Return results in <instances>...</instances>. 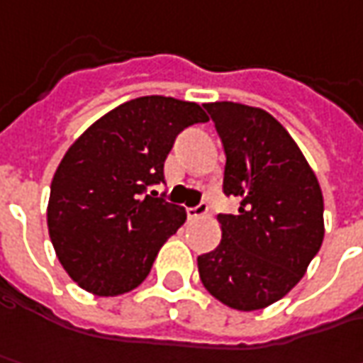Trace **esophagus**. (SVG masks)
I'll return each mask as SVG.
<instances>
[{
	"label": "esophagus",
	"mask_w": 363,
	"mask_h": 363,
	"mask_svg": "<svg viewBox=\"0 0 363 363\" xmlns=\"http://www.w3.org/2000/svg\"><path fill=\"white\" fill-rule=\"evenodd\" d=\"M206 213H208V206L203 203V205H196V206H189L186 208V217L193 220V219H201V217H206Z\"/></svg>",
	"instance_id": "obj_1"
}]
</instances>
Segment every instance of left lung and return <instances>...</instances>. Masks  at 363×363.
<instances>
[{
  "label": "left lung",
  "mask_w": 363,
  "mask_h": 363,
  "mask_svg": "<svg viewBox=\"0 0 363 363\" xmlns=\"http://www.w3.org/2000/svg\"><path fill=\"white\" fill-rule=\"evenodd\" d=\"M225 148L223 191L241 199L219 215L223 239L201 255L199 275L220 303L255 311L279 301L306 275L323 241V194L303 152L261 108L211 102Z\"/></svg>",
  "instance_id": "8db88e82"
}]
</instances>
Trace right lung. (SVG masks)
<instances>
[{"mask_svg":"<svg viewBox=\"0 0 363 363\" xmlns=\"http://www.w3.org/2000/svg\"><path fill=\"white\" fill-rule=\"evenodd\" d=\"M196 102L134 98L98 118L64 155L50 186L48 231L82 289L100 297L132 291L186 211L146 193L164 182V160L186 126L206 122Z\"/></svg>","mask_w":363,"mask_h":363,"instance_id":"add662e5","label":"right lung"}]
</instances>
